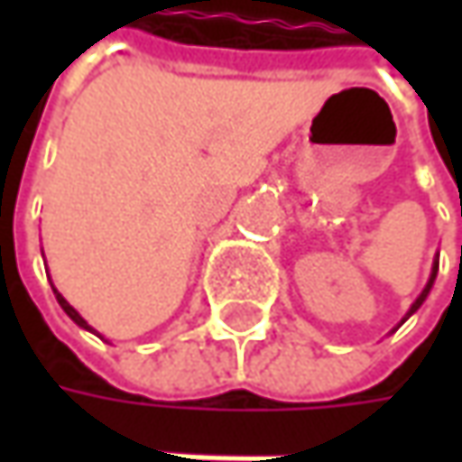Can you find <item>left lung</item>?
<instances>
[{
	"label": "left lung",
	"instance_id": "left-lung-1",
	"mask_svg": "<svg viewBox=\"0 0 462 462\" xmlns=\"http://www.w3.org/2000/svg\"><path fill=\"white\" fill-rule=\"evenodd\" d=\"M435 277H437V262H435V267H432V277H430V282H427V288L421 291V295H419V298H417V303L411 306V310H409V316H411V313H414V310H417L419 306H421V300H424V298H427V293H430V288H432V282H435Z\"/></svg>",
	"mask_w": 462,
	"mask_h": 462
}]
</instances>
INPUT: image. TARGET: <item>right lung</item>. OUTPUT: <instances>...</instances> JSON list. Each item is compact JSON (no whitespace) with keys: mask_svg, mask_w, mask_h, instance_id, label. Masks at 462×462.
Instances as JSON below:
<instances>
[{"mask_svg":"<svg viewBox=\"0 0 462 462\" xmlns=\"http://www.w3.org/2000/svg\"><path fill=\"white\" fill-rule=\"evenodd\" d=\"M53 293H56V300H59V306H61V309L66 310V316H69V319H71V321H74V324H79V327L89 328V327H87V321H84V319H81L79 313H77V310L71 309V306H69V303H66V298H63V295L59 293V291H53ZM89 331H92V328H89Z\"/></svg>","mask_w":462,"mask_h":462,"instance_id":"1","label":"right lung"}]
</instances>
